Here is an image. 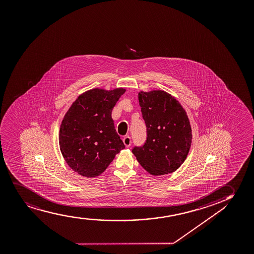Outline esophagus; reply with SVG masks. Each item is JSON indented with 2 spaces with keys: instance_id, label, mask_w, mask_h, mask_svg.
Returning <instances> with one entry per match:
<instances>
[{
  "instance_id": "obj_1",
  "label": "esophagus",
  "mask_w": 254,
  "mask_h": 254,
  "mask_svg": "<svg viewBox=\"0 0 254 254\" xmlns=\"http://www.w3.org/2000/svg\"><path fill=\"white\" fill-rule=\"evenodd\" d=\"M123 143L126 145V147H130L131 144V139L129 136H126L123 138Z\"/></svg>"
}]
</instances>
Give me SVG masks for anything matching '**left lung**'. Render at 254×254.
I'll list each match as a JSON object with an SVG mask.
<instances>
[{
  "instance_id": "left-lung-1",
  "label": "left lung",
  "mask_w": 254,
  "mask_h": 254,
  "mask_svg": "<svg viewBox=\"0 0 254 254\" xmlns=\"http://www.w3.org/2000/svg\"><path fill=\"white\" fill-rule=\"evenodd\" d=\"M138 102L147 137L143 145L132 149V153L152 176L176 171L191 147V126L185 110L163 91H141Z\"/></svg>"
}]
</instances>
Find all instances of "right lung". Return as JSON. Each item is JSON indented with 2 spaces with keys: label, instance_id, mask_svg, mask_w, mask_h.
I'll return each instance as SVG.
<instances>
[{
  "label": "right lung",
  "instance_id": "1",
  "mask_svg": "<svg viewBox=\"0 0 254 254\" xmlns=\"http://www.w3.org/2000/svg\"><path fill=\"white\" fill-rule=\"evenodd\" d=\"M125 91L90 90L76 99L64 116L60 149L68 166L78 175L88 178L99 176L125 148L111 117Z\"/></svg>",
  "mask_w": 254,
  "mask_h": 254
}]
</instances>
